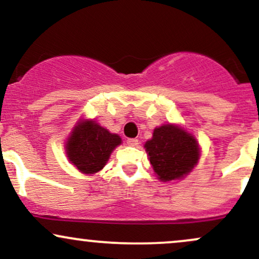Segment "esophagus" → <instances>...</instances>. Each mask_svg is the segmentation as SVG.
<instances>
[{
    "mask_svg": "<svg viewBox=\"0 0 259 259\" xmlns=\"http://www.w3.org/2000/svg\"><path fill=\"white\" fill-rule=\"evenodd\" d=\"M126 144L129 145V146H138L139 140L138 139H127Z\"/></svg>",
    "mask_w": 259,
    "mask_h": 259,
    "instance_id": "obj_1",
    "label": "esophagus"
}]
</instances>
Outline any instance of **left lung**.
<instances>
[{"label": "left lung", "instance_id": "left-lung-1", "mask_svg": "<svg viewBox=\"0 0 259 259\" xmlns=\"http://www.w3.org/2000/svg\"><path fill=\"white\" fill-rule=\"evenodd\" d=\"M145 148L153 170L162 181L184 178L200 157L197 141L185 130L171 124L156 127Z\"/></svg>", "mask_w": 259, "mask_h": 259}]
</instances>
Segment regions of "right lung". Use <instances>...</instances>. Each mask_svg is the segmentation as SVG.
I'll use <instances>...</instances> for the list:
<instances>
[{
  "instance_id": "obj_1",
  "label": "right lung",
  "mask_w": 259,
  "mask_h": 259,
  "mask_svg": "<svg viewBox=\"0 0 259 259\" xmlns=\"http://www.w3.org/2000/svg\"><path fill=\"white\" fill-rule=\"evenodd\" d=\"M121 140L96 121H81L74 127L67 142L68 158L81 173L94 174L106 165L112 151Z\"/></svg>"
}]
</instances>
